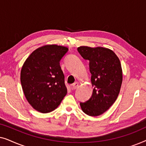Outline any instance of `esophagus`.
<instances>
[{"label":"esophagus","instance_id":"esophagus-1","mask_svg":"<svg viewBox=\"0 0 146 146\" xmlns=\"http://www.w3.org/2000/svg\"><path fill=\"white\" fill-rule=\"evenodd\" d=\"M78 87V82H74L72 85V88L73 90L76 89Z\"/></svg>","mask_w":146,"mask_h":146}]
</instances>
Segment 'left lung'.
<instances>
[{
	"mask_svg": "<svg viewBox=\"0 0 146 146\" xmlns=\"http://www.w3.org/2000/svg\"><path fill=\"white\" fill-rule=\"evenodd\" d=\"M78 51L84 59L89 60L92 95L88 100L80 102L86 114L98 116L110 108L120 91L122 69L120 61L110 49L103 47L80 46Z\"/></svg>",
	"mask_w": 146,
	"mask_h": 146,
	"instance_id": "8db88e82",
	"label": "left lung"
}]
</instances>
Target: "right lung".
Returning a JSON list of instances; mask_svg holds the SVG:
<instances>
[{
	"label": "right lung",
	"instance_id": "add662e5",
	"mask_svg": "<svg viewBox=\"0 0 146 146\" xmlns=\"http://www.w3.org/2000/svg\"><path fill=\"white\" fill-rule=\"evenodd\" d=\"M68 50L56 44L45 45L31 53L22 67L21 82L29 103L36 110H54L67 94L60 61Z\"/></svg>",
	"mask_w": 146,
	"mask_h": 146
}]
</instances>
